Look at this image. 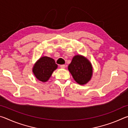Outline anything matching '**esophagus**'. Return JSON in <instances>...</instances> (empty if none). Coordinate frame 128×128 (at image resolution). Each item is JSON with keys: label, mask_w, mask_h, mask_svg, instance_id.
<instances>
[{"label": "esophagus", "mask_w": 128, "mask_h": 128, "mask_svg": "<svg viewBox=\"0 0 128 128\" xmlns=\"http://www.w3.org/2000/svg\"><path fill=\"white\" fill-rule=\"evenodd\" d=\"M60 68H62V69H64L65 68H66V66H65V65H61V66H60Z\"/></svg>", "instance_id": "obj_1"}]
</instances>
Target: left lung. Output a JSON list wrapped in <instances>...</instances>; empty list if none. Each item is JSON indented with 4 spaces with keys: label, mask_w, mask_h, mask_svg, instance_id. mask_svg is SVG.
Listing matches in <instances>:
<instances>
[{
    "label": "left lung",
    "mask_w": 128,
    "mask_h": 128,
    "mask_svg": "<svg viewBox=\"0 0 128 128\" xmlns=\"http://www.w3.org/2000/svg\"><path fill=\"white\" fill-rule=\"evenodd\" d=\"M68 70L75 81L80 85H85L92 79V64L85 56L75 55L68 66Z\"/></svg>",
    "instance_id": "1"
}]
</instances>
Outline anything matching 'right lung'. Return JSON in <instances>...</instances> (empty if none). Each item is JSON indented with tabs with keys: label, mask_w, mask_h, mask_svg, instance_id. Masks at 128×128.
I'll list each match as a JSON object with an SVG mask.
<instances>
[{
	"label": "right lung",
	"mask_w": 128,
	"mask_h": 128,
	"mask_svg": "<svg viewBox=\"0 0 128 128\" xmlns=\"http://www.w3.org/2000/svg\"><path fill=\"white\" fill-rule=\"evenodd\" d=\"M57 68L58 65L52 58L42 56L34 64L32 71L36 79L41 82H46Z\"/></svg>",
	"instance_id": "obj_1"
}]
</instances>
